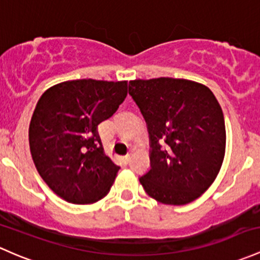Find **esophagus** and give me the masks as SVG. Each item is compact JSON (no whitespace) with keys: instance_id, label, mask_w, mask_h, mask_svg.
Listing matches in <instances>:
<instances>
[{"instance_id":"34e87169","label":"esophagus","mask_w":260,"mask_h":260,"mask_svg":"<svg viewBox=\"0 0 260 260\" xmlns=\"http://www.w3.org/2000/svg\"><path fill=\"white\" fill-rule=\"evenodd\" d=\"M131 158H132L131 155H125V157L123 158V163H124V165H128V163L131 162Z\"/></svg>"}]
</instances>
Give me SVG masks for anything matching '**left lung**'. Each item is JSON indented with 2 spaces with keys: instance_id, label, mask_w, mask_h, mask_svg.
Returning <instances> with one entry per match:
<instances>
[{
  "instance_id": "left-lung-1",
  "label": "left lung",
  "mask_w": 260,
  "mask_h": 260,
  "mask_svg": "<svg viewBox=\"0 0 260 260\" xmlns=\"http://www.w3.org/2000/svg\"><path fill=\"white\" fill-rule=\"evenodd\" d=\"M128 93L149 133L151 169L139 178L149 197L183 206L210 187L225 153L223 111L204 84L159 77L129 81Z\"/></svg>"
}]
</instances>
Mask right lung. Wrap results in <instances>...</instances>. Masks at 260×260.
<instances>
[{
	"label": "right lung",
	"instance_id": "obj_1",
	"mask_svg": "<svg viewBox=\"0 0 260 260\" xmlns=\"http://www.w3.org/2000/svg\"><path fill=\"white\" fill-rule=\"evenodd\" d=\"M128 93L127 81H67L38 100L29 123L32 159L66 202L92 204L107 196L119 167L103 152L97 127Z\"/></svg>",
	"mask_w": 260,
	"mask_h": 260
}]
</instances>
